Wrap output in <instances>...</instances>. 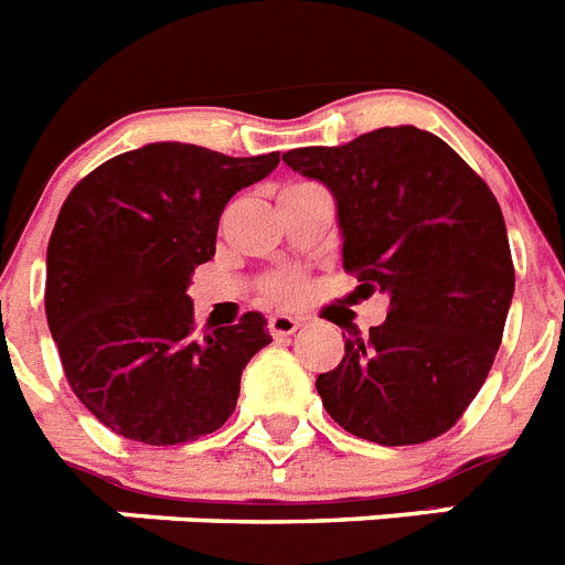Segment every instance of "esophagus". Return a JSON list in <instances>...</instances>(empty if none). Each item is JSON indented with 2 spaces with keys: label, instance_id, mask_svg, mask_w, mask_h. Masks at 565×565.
<instances>
[{
  "label": "esophagus",
  "instance_id": "1",
  "mask_svg": "<svg viewBox=\"0 0 565 565\" xmlns=\"http://www.w3.org/2000/svg\"><path fill=\"white\" fill-rule=\"evenodd\" d=\"M269 333L275 335V339H284V335H292L301 327V321L292 319V316H273V319L267 321Z\"/></svg>",
  "mask_w": 565,
  "mask_h": 565
}]
</instances>
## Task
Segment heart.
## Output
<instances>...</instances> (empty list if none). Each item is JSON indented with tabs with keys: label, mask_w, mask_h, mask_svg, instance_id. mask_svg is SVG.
Instances as JSON below:
<instances>
[{
	"label": "heart",
	"mask_w": 565,
	"mask_h": 565,
	"mask_svg": "<svg viewBox=\"0 0 565 565\" xmlns=\"http://www.w3.org/2000/svg\"><path fill=\"white\" fill-rule=\"evenodd\" d=\"M264 296L269 301H278V305H296L298 298L305 296V278L298 273H290V269L269 275L264 281Z\"/></svg>",
	"instance_id": "heart-1"
}]
</instances>
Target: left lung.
<instances>
[{
  "instance_id": "8db88e82",
  "label": "left lung",
  "mask_w": 565,
  "mask_h": 565,
  "mask_svg": "<svg viewBox=\"0 0 565 565\" xmlns=\"http://www.w3.org/2000/svg\"><path fill=\"white\" fill-rule=\"evenodd\" d=\"M339 203L344 273L391 298L371 335L316 379L327 414L379 445L443 436L480 393L514 296L505 221L486 180L416 126L284 154Z\"/></svg>"
}]
</instances>
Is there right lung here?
I'll use <instances>...</instances> for the list:
<instances>
[{
    "label": "right lung",
    "mask_w": 565,
    "mask_h": 565,
    "mask_svg": "<svg viewBox=\"0 0 565 565\" xmlns=\"http://www.w3.org/2000/svg\"><path fill=\"white\" fill-rule=\"evenodd\" d=\"M278 151L230 158L189 143H149L85 174L49 241L45 316L65 379L114 434L183 445L217 430L238 405L246 362L267 321L194 330V267L215 255L221 212L267 178Z\"/></svg>",
    "instance_id": "1"
}]
</instances>
